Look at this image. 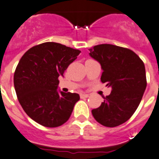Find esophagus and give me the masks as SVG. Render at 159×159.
Segmentation results:
<instances>
[{
	"label": "esophagus",
	"mask_w": 159,
	"mask_h": 159,
	"mask_svg": "<svg viewBox=\"0 0 159 159\" xmlns=\"http://www.w3.org/2000/svg\"><path fill=\"white\" fill-rule=\"evenodd\" d=\"M80 97H81V98H88V97H89V94H85V93H82V94H80Z\"/></svg>",
	"instance_id": "esophagus-1"
}]
</instances>
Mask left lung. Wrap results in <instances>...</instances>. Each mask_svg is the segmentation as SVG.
<instances>
[{"label": "left lung", "instance_id": "1", "mask_svg": "<svg viewBox=\"0 0 159 159\" xmlns=\"http://www.w3.org/2000/svg\"><path fill=\"white\" fill-rule=\"evenodd\" d=\"M89 51L101 65V82L111 87L92 115L103 126L116 127L133 116L141 102L147 85L145 65L134 52L122 47L99 44Z\"/></svg>", "mask_w": 159, "mask_h": 159}]
</instances>
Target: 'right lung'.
<instances>
[{"instance_id":"1","label":"right lung","mask_w":159,"mask_h":159,"mask_svg":"<svg viewBox=\"0 0 159 159\" xmlns=\"http://www.w3.org/2000/svg\"><path fill=\"white\" fill-rule=\"evenodd\" d=\"M80 52L58 43L47 42L32 47L22 56L14 72V88L20 104L33 120L55 128L69 120L80 96L58 91V77Z\"/></svg>"}]
</instances>
